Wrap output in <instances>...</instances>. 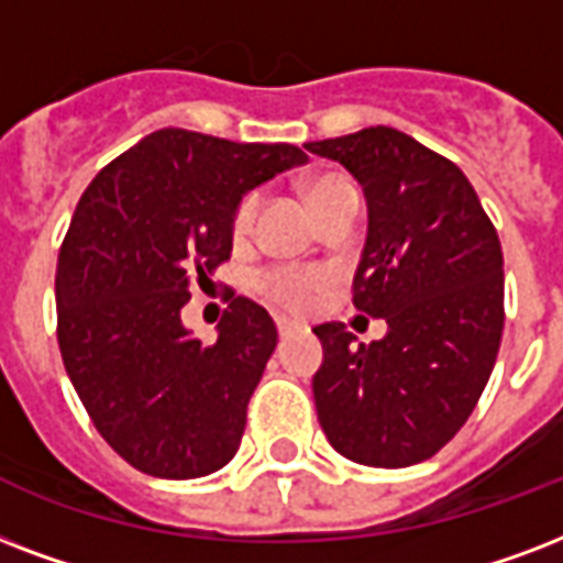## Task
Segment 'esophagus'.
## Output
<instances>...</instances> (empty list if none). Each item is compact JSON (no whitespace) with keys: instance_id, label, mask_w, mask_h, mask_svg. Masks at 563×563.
<instances>
[{"instance_id":"esophagus-1","label":"esophagus","mask_w":563,"mask_h":563,"mask_svg":"<svg viewBox=\"0 0 563 563\" xmlns=\"http://www.w3.org/2000/svg\"><path fill=\"white\" fill-rule=\"evenodd\" d=\"M276 329H278V334H282V338H287V334H294V331H299L302 325H299V322H294V320H276Z\"/></svg>"}]
</instances>
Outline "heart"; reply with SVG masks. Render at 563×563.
Here are the masks:
<instances>
[{
  "label": "heart",
  "mask_w": 563,
  "mask_h": 563,
  "mask_svg": "<svg viewBox=\"0 0 563 563\" xmlns=\"http://www.w3.org/2000/svg\"><path fill=\"white\" fill-rule=\"evenodd\" d=\"M346 187H352L350 178L320 176L308 185L305 199L311 205V211H317L325 199H331L334 194H341ZM258 194H250L243 196V202L238 205V211H234L232 220V232L238 241L252 232V222H255V213H258ZM255 287H258V294L264 296L273 308H278V311H305V308L313 302L317 290L322 287V276L320 273H313V269L276 267L264 269V273L255 278Z\"/></svg>",
  "instance_id": "1"
}]
</instances>
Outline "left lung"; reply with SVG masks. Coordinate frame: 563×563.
I'll use <instances>...</instances> for the list:
<instances>
[{"label":"left lung","instance_id":"8db88e82","mask_svg":"<svg viewBox=\"0 0 563 563\" xmlns=\"http://www.w3.org/2000/svg\"><path fill=\"white\" fill-rule=\"evenodd\" d=\"M350 169L367 199L355 308L387 322L358 343L322 322L313 402L325 438L367 467H411L459 434L476 408L505 325L503 246L452 161L373 125L305 143Z\"/></svg>","mask_w":563,"mask_h":563}]
</instances>
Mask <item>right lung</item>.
<instances>
[{
  "label": "right lung",
  "mask_w": 563,
  "mask_h": 563,
  "mask_svg": "<svg viewBox=\"0 0 563 563\" xmlns=\"http://www.w3.org/2000/svg\"><path fill=\"white\" fill-rule=\"evenodd\" d=\"M305 161L290 143L161 129L78 199L55 273L60 358L99 434L141 473L208 476L241 446L276 322L238 296L202 343L181 308L232 255L243 196Z\"/></svg>",
  "instance_id": "add662e5"
}]
</instances>
